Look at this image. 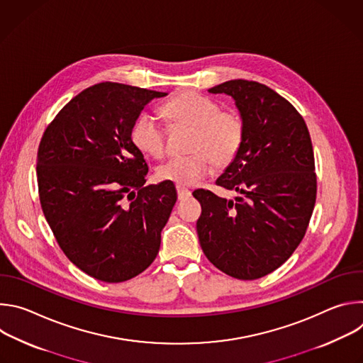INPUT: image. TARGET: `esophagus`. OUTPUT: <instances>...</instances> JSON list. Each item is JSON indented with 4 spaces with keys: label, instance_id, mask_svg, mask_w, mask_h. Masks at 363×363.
Returning a JSON list of instances; mask_svg holds the SVG:
<instances>
[{
    "label": "esophagus",
    "instance_id": "1",
    "mask_svg": "<svg viewBox=\"0 0 363 363\" xmlns=\"http://www.w3.org/2000/svg\"><path fill=\"white\" fill-rule=\"evenodd\" d=\"M177 192H178V199H186L191 196V191L185 186H177Z\"/></svg>",
    "mask_w": 363,
    "mask_h": 363
}]
</instances>
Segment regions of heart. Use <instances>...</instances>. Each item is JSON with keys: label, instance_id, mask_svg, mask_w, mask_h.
<instances>
[{"label": "heart", "instance_id": "heart-1", "mask_svg": "<svg viewBox=\"0 0 363 363\" xmlns=\"http://www.w3.org/2000/svg\"><path fill=\"white\" fill-rule=\"evenodd\" d=\"M164 116L174 125L192 129L188 150L192 153L172 157L157 169L162 181L179 186H189L208 175L213 167H228L241 149L244 140V121L238 112L221 109L210 96L186 90L171 97L162 106ZM133 145L143 153L160 158L165 152L167 132L160 118L140 113L130 129Z\"/></svg>", "mask_w": 363, "mask_h": 363}]
</instances>
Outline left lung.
Returning a JSON list of instances; mask_svg holds the SVG:
<instances>
[{"label": "left lung", "mask_w": 363, "mask_h": 363, "mask_svg": "<svg viewBox=\"0 0 363 363\" xmlns=\"http://www.w3.org/2000/svg\"><path fill=\"white\" fill-rule=\"evenodd\" d=\"M208 91L231 96L244 121L241 149L217 179L240 196L194 191L196 233L218 270L255 280L287 262L306 234L318 192L312 139L296 108L266 84L235 79Z\"/></svg>", "instance_id": "8db88e82"}]
</instances>
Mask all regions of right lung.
Wrapping results in <instances>:
<instances>
[{"mask_svg":"<svg viewBox=\"0 0 363 363\" xmlns=\"http://www.w3.org/2000/svg\"><path fill=\"white\" fill-rule=\"evenodd\" d=\"M167 93L103 82L57 113L37 152L41 210L69 260L93 279L126 281L157 258L172 182L145 186L147 165L130 129Z\"/></svg>","mask_w":363,"mask_h":363,"instance_id":"1","label":"right lung"}]
</instances>
